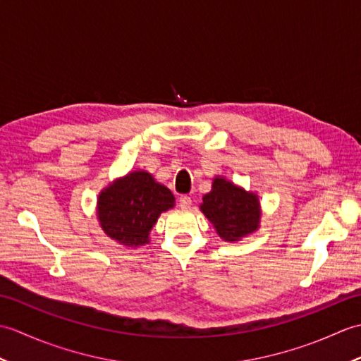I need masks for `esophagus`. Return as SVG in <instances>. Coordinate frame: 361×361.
Wrapping results in <instances>:
<instances>
[{"mask_svg": "<svg viewBox=\"0 0 361 361\" xmlns=\"http://www.w3.org/2000/svg\"><path fill=\"white\" fill-rule=\"evenodd\" d=\"M178 203L183 209H188V208H190V204H192V200H190V197H188V195H181Z\"/></svg>", "mask_w": 361, "mask_h": 361, "instance_id": "1", "label": "esophagus"}]
</instances>
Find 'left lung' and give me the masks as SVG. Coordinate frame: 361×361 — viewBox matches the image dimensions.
I'll use <instances>...</instances> for the list:
<instances>
[{"label":"left lung","mask_w":361,"mask_h":361,"mask_svg":"<svg viewBox=\"0 0 361 361\" xmlns=\"http://www.w3.org/2000/svg\"><path fill=\"white\" fill-rule=\"evenodd\" d=\"M200 211L225 242H239L260 228L259 195L221 175L214 176L211 192L203 195Z\"/></svg>","instance_id":"obj_1"}]
</instances>
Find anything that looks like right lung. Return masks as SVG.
<instances>
[{"mask_svg":"<svg viewBox=\"0 0 361 361\" xmlns=\"http://www.w3.org/2000/svg\"><path fill=\"white\" fill-rule=\"evenodd\" d=\"M175 206V197L147 171H130L97 195L96 216L102 231L124 247L150 243V231L163 212Z\"/></svg>","mask_w":361,"mask_h":361,"instance_id":"1","label":"right lung"}]
</instances>
